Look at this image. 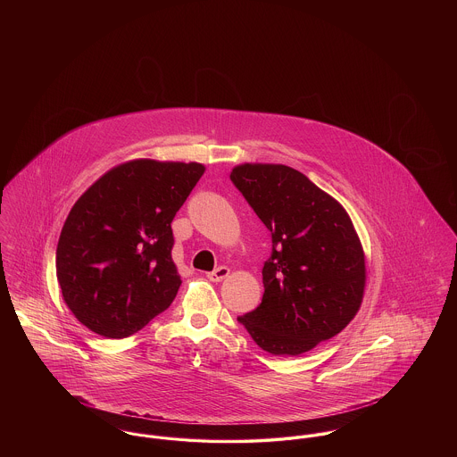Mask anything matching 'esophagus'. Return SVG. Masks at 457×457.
Instances as JSON below:
<instances>
[{
    "label": "esophagus",
    "instance_id": "1",
    "mask_svg": "<svg viewBox=\"0 0 457 457\" xmlns=\"http://www.w3.org/2000/svg\"><path fill=\"white\" fill-rule=\"evenodd\" d=\"M229 276V269L226 267V265H220L218 267L216 270H212V272H209L207 274V278H209V281H212V283H220L222 279H226Z\"/></svg>",
    "mask_w": 457,
    "mask_h": 457
}]
</instances>
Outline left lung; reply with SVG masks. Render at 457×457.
Listing matches in <instances>:
<instances>
[{"label": "left lung", "mask_w": 457, "mask_h": 457, "mask_svg": "<svg viewBox=\"0 0 457 457\" xmlns=\"http://www.w3.org/2000/svg\"><path fill=\"white\" fill-rule=\"evenodd\" d=\"M231 181L272 233L262 303L239 324L263 351L298 356L358 313L367 284L361 241L346 209L289 166L245 162Z\"/></svg>", "instance_id": "1"}]
</instances>
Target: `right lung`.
Segmentation results:
<instances>
[{
    "label": "right lung",
    "mask_w": 457,
    "mask_h": 457,
    "mask_svg": "<svg viewBox=\"0 0 457 457\" xmlns=\"http://www.w3.org/2000/svg\"><path fill=\"white\" fill-rule=\"evenodd\" d=\"M204 171L200 162L133 159L75 202L56 246V278L79 322L123 339L173 303L181 278L171 222Z\"/></svg>",
    "instance_id": "right-lung-1"
}]
</instances>
